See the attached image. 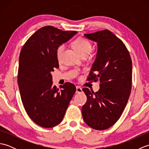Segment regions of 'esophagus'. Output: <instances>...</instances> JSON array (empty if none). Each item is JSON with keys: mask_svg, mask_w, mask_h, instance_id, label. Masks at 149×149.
<instances>
[{"mask_svg": "<svg viewBox=\"0 0 149 149\" xmlns=\"http://www.w3.org/2000/svg\"><path fill=\"white\" fill-rule=\"evenodd\" d=\"M83 91V89L79 86L76 87V93H81Z\"/></svg>", "mask_w": 149, "mask_h": 149, "instance_id": "esophagus-1", "label": "esophagus"}]
</instances>
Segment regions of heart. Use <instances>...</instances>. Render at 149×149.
<instances>
[{
    "mask_svg": "<svg viewBox=\"0 0 149 149\" xmlns=\"http://www.w3.org/2000/svg\"><path fill=\"white\" fill-rule=\"evenodd\" d=\"M73 45L75 49L77 50V52L81 56L84 54H89L91 50V43L88 42L86 39L83 38H78L75 40L74 42H73ZM65 49V45H61L58 47V49L56 51V55L57 58L58 60L60 59L61 57L62 54L64 51Z\"/></svg>",
    "mask_w": 149,
    "mask_h": 149,
    "instance_id": "heart-1",
    "label": "heart"
}]
</instances>
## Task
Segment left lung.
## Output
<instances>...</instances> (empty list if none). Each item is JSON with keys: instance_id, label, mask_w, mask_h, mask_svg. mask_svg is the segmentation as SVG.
<instances>
[{"instance_id": "obj_1", "label": "left lung", "mask_w": 149, "mask_h": 149, "mask_svg": "<svg viewBox=\"0 0 149 149\" xmlns=\"http://www.w3.org/2000/svg\"><path fill=\"white\" fill-rule=\"evenodd\" d=\"M97 43V52L88 80L100 81L97 92L83 89L87 97L82 107L85 123L96 130L116 122L127 104L131 90L132 61L124 44L109 30L84 34Z\"/></svg>"}]
</instances>
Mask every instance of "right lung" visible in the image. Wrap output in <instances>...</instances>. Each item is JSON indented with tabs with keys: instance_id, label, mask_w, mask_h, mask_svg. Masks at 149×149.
Returning <instances> with one entry per match:
<instances>
[{
	"instance_id": "add662e5",
	"label": "right lung",
	"mask_w": 149,
	"mask_h": 149,
	"mask_svg": "<svg viewBox=\"0 0 149 149\" xmlns=\"http://www.w3.org/2000/svg\"><path fill=\"white\" fill-rule=\"evenodd\" d=\"M76 33L45 26L33 34L21 50L18 72L21 99L31 119L42 127H53L61 123L76 91L70 83L58 89L53 85L51 74L59 67L58 47Z\"/></svg>"
}]
</instances>
